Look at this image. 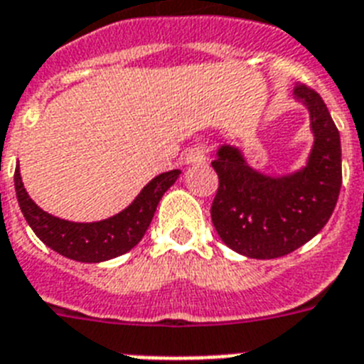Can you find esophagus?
Wrapping results in <instances>:
<instances>
[{
	"label": "esophagus",
	"mask_w": 364,
	"mask_h": 364,
	"mask_svg": "<svg viewBox=\"0 0 364 364\" xmlns=\"http://www.w3.org/2000/svg\"><path fill=\"white\" fill-rule=\"evenodd\" d=\"M207 154H208V148L205 146V144H196V146H192L191 150L186 151V163L188 164L205 163Z\"/></svg>",
	"instance_id": "34e87169"
}]
</instances>
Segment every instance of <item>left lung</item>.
I'll return each instance as SVG.
<instances>
[{"label":"left lung","mask_w":364,"mask_h":364,"mask_svg":"<svg viewBox=\"0 0 364 364\" xmlns=\"http://www.w3.org/2000/svg\"><path fill=\"white\" fill-rule=\"evenodd\" d=\"M295 100L309 112L314 146L300 170L267 176L249 166L238 146L218 148L213 168L220 186L210 216L221 242L247 258L286 257L328 223L339 200L341 137L317 91L300 84Z\"/></svg>","instance_id":"obj_1"}]
</instances>
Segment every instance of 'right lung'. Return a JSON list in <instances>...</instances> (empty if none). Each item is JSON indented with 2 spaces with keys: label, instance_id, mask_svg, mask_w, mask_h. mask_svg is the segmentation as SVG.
<instances>
[{
  "label": "right lung",
  "instance_id": "add662e5",
  "mask_svg": "<svg viewBox=\"0 0 364 364\" xmlns=\"http://www.w3.org/2000/svg\"><path fill=\"white\" fill-rule=\"evenodd\" d=\"M179 173L181 170L159 173L139 192L137 198L124 210L91 223L62 220L38 207L25 191L20 166H16L14 188L25 220L47 247L71 260L99 264L121 257L141 242L161 198L176 183Z\"/></svg>",
  "mask_w": 364,
  "mask_h": 364
}]
</instances>
